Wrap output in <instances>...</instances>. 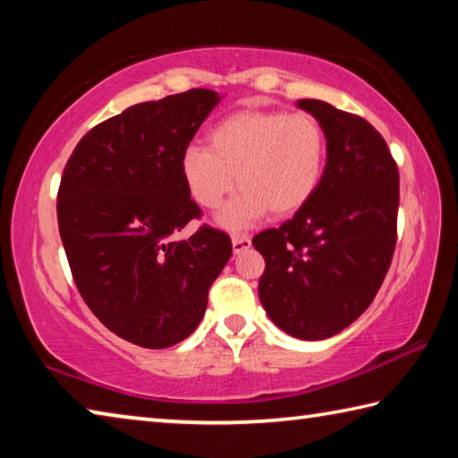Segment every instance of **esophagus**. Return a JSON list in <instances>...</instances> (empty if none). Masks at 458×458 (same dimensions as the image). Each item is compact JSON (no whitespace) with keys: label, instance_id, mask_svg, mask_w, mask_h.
Here are the masks:
<instances>
[{"label":"esophagus","instance_id":"esophagus-1","mask_svg":"<svg viewBox=\"0 0 458 458\" xmlns=\"http://www.w3.org/2000/svg\"><path fill=\"white\" fill-rule=\"evenodd\" d=\"M250 246H252V242H250V238H248V236H242V234L232 236V250H234V254L246 252Z\"/></svg>","mask_w":458,"mask_h":458}]
</instances>
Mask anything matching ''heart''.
I'll list each match as a JSON object with an SVG mask.
<instances>
[{
	"label": "heart",
	"mask_w": 458,
	"mask_h": 458,
	"mask_svg": "<svg viewBox=\"0 0 458 458\" xmlns=\"http://www.w3.org/2000/svg\"><path fill=\"white\" fill-rule=\"evenodd\" d=\"M327 164V137L321 123L305 113L240 108L208 133V147L182 153L185 190L198 206L216 210L234 185L242 193L220 214L226 228L270 214L289 218L319 190Z\"/></svg>",
	"instance_id": "1"
}]
</instances>
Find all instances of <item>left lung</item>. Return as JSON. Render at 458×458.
Returning a JSON list of instances; mask_svg holds the SVG:
<instances>
[{
    "label": "left lung",
    "mask_w": 458,
    "mask_h": 458,
    "mask_svg": "<svg viewBox=\"0 0 458 458\" xmlns=\"http://www.w3.org/2000/svg\"><path fill=\"white\" fill-rule=\"evenodd\" d=\"M297 106L327 137L323 180L305 208L252 244L265 257L259 297L270 321L317 341L352 325L382 286L396 248L400 175L366 119L315 98Z\"/></svg>",
    "instance_id": "8db88e82"
}]
</instances>
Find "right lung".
<instances>
[{"mask_svg": "<svg viewBox=\"0 0 458 458\" xmlns=\"http://www.w3.org/2000/svg\"><path fill=\"white\" fill-rule=\"evenodd\" d=\"M220 103L191 89L139 103L84 135L58 190V230L76 289L97 319L131 344L164 350L190 337L226 267V232L199 226L180 159Z\"/></svg>", "mask_w": 458, "mask_h": 458, "instance_id": "right-lung-1", "label": "right lung"}]
</instances>
